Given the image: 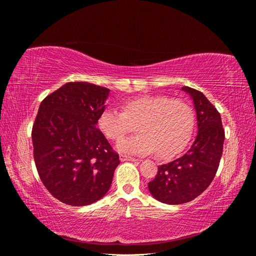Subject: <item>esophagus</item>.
<instances>
[{
  "label": "esophagus",
  "instance_id": "34e87169",
  "mask_svg": "<svg viewBox=\"0 0 256 256\" xmlns=\"http://www.w3.org/2000/svg\"><path fill=\"white\" fill-rule=\"evenodd\" d=\"M120 159L122 162H124V161H136V158L127 156V154H120Z\"/></svg>",
  "mask_w": 256,
  "mask_h": 256
}]
</instances>
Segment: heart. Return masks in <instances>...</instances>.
<instances>
[{
  "label": "heart",
  "instance_id": "heart-1",
  "mask_svg": "<svg viewBox=\"0 0 256 256\" xmlns=\"http://www.w3.org/2000/svg\"><path fill=\"white\" fill-rule=\"evenodd\" d=\"M122 109L106 108L98 118L100 131L112 141L120 140L136 124L138 132L116 145L122 152L147 154L156 152L160 158H171L184 148L194 129V112L182 99L144 95L127 100Z\"/></svg>",
  "mask_w": 256,
  "mask_h": 256
}]
</instances>
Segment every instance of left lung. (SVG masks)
<instances>
[{"label":"left lung","mask_w":256,"mask_h":256,"mask_svg":"<svg viewBox=\"0 0 256 256\" xmlns=\"http://www.w3.org/2000/svg\"><path fill=\"white\" fill-rule=\"evenodd\" d=\"M182 90L193 99L198 136L184 156L160 166L148 182L152 196L171 205L190 202L208 188L218 171L226 138L221 115L203 92L189 86H184Z\"/></svg>","instance_id":"8db88e82"}]
</instances>
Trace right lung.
Listing matches in <instances>:
<instances>
[{"label":"right lung","mask_w":256,"mask_h":256,"mask_svg":"<svg viewBox=\"0 0 256 256\" xmlns=\"http://www.w3.org/2000/svg\"><path fill=\"white\" fill-rule=\"evenodd\" d=\"M109 92L68 82L38 109L32 129L35 166L44 187L62 203L90 205L110 189L120 156L97 128Z\"/></svg>","instance_id":"right-lung-1"}]
</instances>
